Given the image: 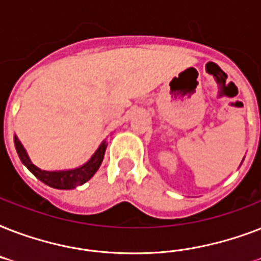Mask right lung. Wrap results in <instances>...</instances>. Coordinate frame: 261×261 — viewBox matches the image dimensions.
<instances>
[{"label": "right lung", "instance_id": "add662e5", "mask_svg": "<svg viewBox=\"0 0 261 261\" xmlns=\"http://www.w3.org/2000/svg\"><path fill=\"white\" fill-rule=\"evenodd\" d=\"M14 146L17 150V154L21 160V163L25 165L32 174H35L36 177L43 181L47 186L57 188V190H73L75 187L83 186L84 182H87L92 176H93L97 169L100 168L104 159V153L107 149V142L102 141L101 145L98 146V149L94 151V154L90 157L88 163H85L81 167L75 168V169H69V171H42L39 169L36 165L32 164L28 154H27L25 149L21 145V142L18 141V138L14 135Z\"/></svg>", "mask_w": 261, "mask_h": 261}]
</instances>
